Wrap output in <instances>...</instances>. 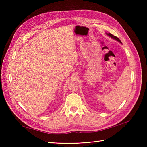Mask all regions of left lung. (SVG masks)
Returning a JSON list of instances; mask_svg holds the SVG:
<instances>
[{
	"instance_id": "8db88e82",
	"label": "left lung",
	"mask_w": 147,
	"mask_h": 147,
	"mask_svg": "<svg viewBox=\"0 0 147 147\" xmlns=\"http://www.w3.org/2000/svg\"><path fill=\"white\" fill-rule=\"evenodd\" d=\"M107 34V35H108V36H109L110 37H111L112 38H113V39H114V40H117V42H120V43H121V40L119 39L117 37H116L115 36H114V35H112L111 33H106Z\"/></svg>"
}]
</instances>
